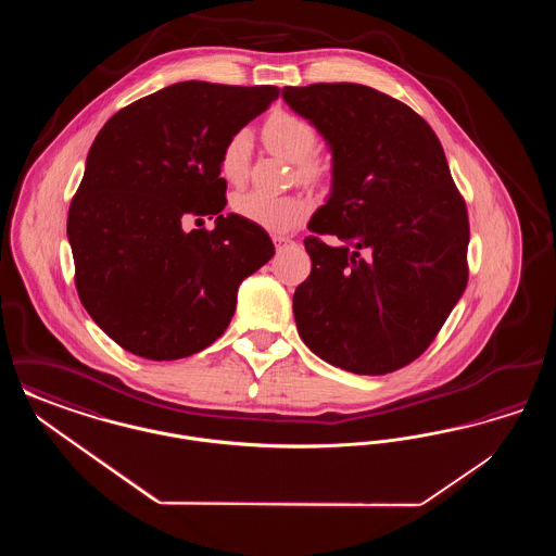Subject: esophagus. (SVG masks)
<instances>
[{
    "instance_id": "esophagus-1",
    "label": "esophagus",
    "mask_w": 556,
    "mask_h": 556,
    "mask_svg": "<svg viewBox=\"0 0 556 556\" xmlns=\"http://www.w3.org/2000/svg\"><path fill=\"white\" fill-rule=\"evenodd\" d=\"M273 243L277 250H283V248H291L295 241L290 238H283V236H273Z\"/></svg>"
}]
</instances>
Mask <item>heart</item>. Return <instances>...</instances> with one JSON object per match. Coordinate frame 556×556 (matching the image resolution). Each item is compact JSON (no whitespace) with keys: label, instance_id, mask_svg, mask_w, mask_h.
Here are the masks:
<instances>
[{"label":"heart","instance_id":"heart-1","mask_svg":"<svg viewBox=\"0 0 556 556\" xmlns=\"http://www.w3.org/2000/svg\"><path fill=\"white\" fill-rule=\"evenodd\" d=\"M263 137L270 152L298 164L302 179L315 181L325 173V166L313 159L318 143L317 129L304 116L279 110L266 118ZM250 150L252 141L245 131L233 132L223 146L218 164L229 184H241L245 179ZM233 211L268 233H288L308 216L311 204L300 195H270L252 189L233 198Z\"/></svg>","mask_w":556,"mask_h":556}]
</instances>
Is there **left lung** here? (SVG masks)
Returning a JSON list of instances; mask_svg holds the SVG:
<instances>
[{
  "instance_id": "obj_1",
  "label": "left lung",
  "mask_w": 556,
  "mask_h": 556,
  "mask_svg": "<svg viewBox=\"0 0 556 556\" xmlns=\"http://www.w3.org/2000/svg\"><path fill=\"white\" fill-rule=\"evenodd\" d=\"M327 141L331 193L311 218L313 268L293 293L302 342L356 375L419 358L467 288V206L424 118L356 83L286 87Z\"/></svg>"
}]
</instances>
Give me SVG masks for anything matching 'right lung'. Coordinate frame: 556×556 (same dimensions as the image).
<instances>
[{
    "mask_svg": "<svg viewBox=\"0 0 556 556\" xmlns=\"http://www.w3.org/2000/svg\"><path fill=\"white\" fill-rule=\"evenodd\" d=\"M279 98L275 85L184 80L116 112L85 162L66 233L80 304L148 361L191 356L223 336L239 283L266 265L265 229L223 214L220 150ZM187 215H216L186 232Z\"/></svg>",
    "mask_w": 556,
    "mask_h": 556,
    "instance_id": "obj_1",
    "label": "right lung"
}]
</instances>
